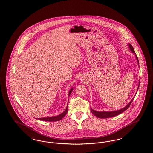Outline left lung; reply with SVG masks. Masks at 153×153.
<instances>
[{"label": "left lung", "instance_id": "8db88e82", "mask_svg": "<svg viewBox=\"0 0 153 153\" xmlns=\"http://www.w3.org/2000/svg\"><path fill=\"white\" fill-rule=\"evenodd\" d=\"M128 46H129V48H130V51H131L133 53H134V54L135 55V57H136V58H137V59L138 64H139L138 58L137 56L136 55V53H135V52L134 51V49L132 46L131 45V44H128ZM139 83H140V81H139V82L138 87L137 91H138V90L139 87ZM134 99V97L131 100L130 102L125 107H124V108H122V109H119V110L113 111H102V112H99V111H95V110H94V109H92V108H91V112H92L95 116L97 117H99V118H108V117H115V116H117V115H118L122 114V112H123L124 111H126V109H128V107H130V105H131V102L133 101Z\"/></svg>", "mask_w": 153, "mask_h": 153}]
</instances>
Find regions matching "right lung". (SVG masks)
Segmentation results:
<instances>
[{
	"label": "right lung",
	"mask_w": 153,
	"mask_h": 153,
	"mask_svg": "<svg viewBox=\"0 0 153 153\" xmlns=\"http://www.w3.org/2000/svg\"><path fill=\"white\" fill-rule=\"evenodd\" d=\"M72 91H73V88H71V90H70L69 92V94H68L69 97V96L71 95V94L72 93ZM68 105H67V107H66V108L65 110L62 114H59V115H57V116H56V117L39 118L38 119L41 120H44V121H47V122H57V121H58V120H61L65 116L67 112H68Z\"/></svg>",
	"instance_id": "add662e5"
}]
</instances>
